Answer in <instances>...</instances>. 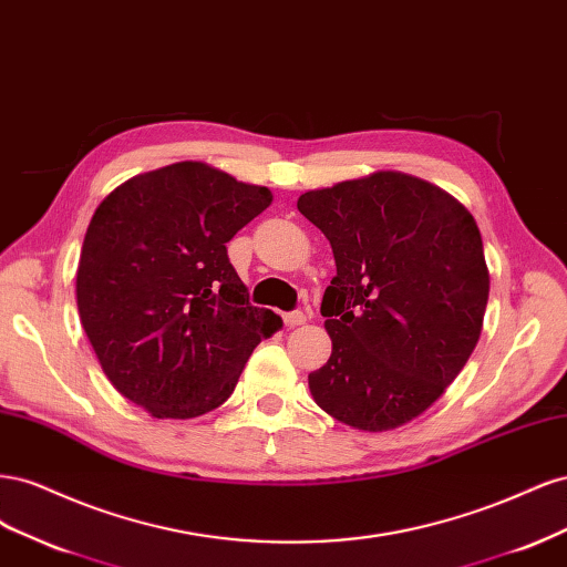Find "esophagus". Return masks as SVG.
Listing matches in <instances>:
<instances>
[{
    "instance_id": "34e87169",
    "label": "esophagus",
    "mask_w": 567,
    "mask_h": 567,
    "mask_svg": "<svg viewBox=\"0 0 567 567\" xmlns=\"http://www.w3.org/2000/svg\"><path fill=\"white\" fill-rule=\"evenodd\" d=\"M307 319H310V317H307V312H300V310L284 315V321H286V326H290V329H293V326H302Z\"/></svg>"
}]
</instances>
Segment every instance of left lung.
Returning a JSON list of instances; mask_svg holds the SVG:
<instances>
[{
  "label": "left lung",
  "mask_w": 567,
  "mask_h": 567,
  "mask_svg": "<svg viewBox=\"0 0 567 567\" xmlns=\"http://www.w3.org/2000/svg\"><path fill=\"white\" fill-rule=\"evenodd\" d=\"M298 210L336 257L321 300L333 350L307 379L315 402L367 433L421 416L483 331L489 269L473 215L394 169L315 188Z\"/></svg>",
  "instance_id": "8db88e82"
}]
</instances>
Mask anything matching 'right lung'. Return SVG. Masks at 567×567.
Returning a JSON list of instances; mask_svg holds the SVG:
<instances>
[{"instance_id": "1", "label": "right lung", "mask_w": 567, "mask_h": 567, "mask_svg": "<svg viewBox=\"0 0 567 567\" xmlns=\"http://www.w3.org/2000/svg\"><path fill=\"white\" fill-rule=\"evenodd\" d=\"M267 186L184 161L99 203L78 265V310L113 388L153 419L229 400L257 342L284 321L248 302L227 244L271 203Z\"/></svg>"}]
</instances>
